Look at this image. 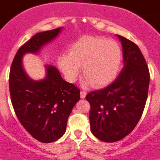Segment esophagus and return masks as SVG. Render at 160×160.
I'll return each mask as SVG.
<instances>
[{
  "mask_svg": "<svg viewBox=\"0 0 160 160\" xmlns=\"http://www.w3.org/2000/svg\"><path fill=\"white\" fill-rule=\"evenodd\" d=\"M87 91H84V90H82V91H81L80 92V96H81L82 98H84L85 97H86V95H87Z\"/></svg>",
  "mask_w": 160,
  "mask_h": 160,
  "instance_id": "34e87169",
  "label": "esophagus"
}]
</instances>
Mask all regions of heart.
Returning a JSON list of instances; mask_svg holds the SVG:
<instances>
[{
  "label": "heart",
  "mask_w": 160,
  "mask_h": 160,
  "mask_svg": "<svg viewBox=\"0 0 160 160\" xmlns=\"http://www.w3.org/2000/svg\"><path fill=\"white\" fill-rule=\"evenodd\" d=\"M122 62V50L116 42L97 36H84L71 45L68 54L58 58V65L66 78L74 82L82 72L84 84L107 86L116 77Z\"/></svg>",
  "instance_id": "obj_1"
}]
</instances>
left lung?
<instances>
[{
  "mask_svg": "<svg viewBox=\"0 0 160 160\" xmlns=\"http://www.w3.org/2000/svg\"><path fill=\"white\" fill-rule=\"evenodd\" d=\"M118 37L122 46V70L108 87L86 96L90 104L91 132L106 142L121 140L136 127L149 87V70L139 48L127 38Z\"/></svg>",
  "mask_w": 160,
  "mask_h": 160,
  "instance_id": "8db88e82",
  "label": "left lung"
}]
</instances>
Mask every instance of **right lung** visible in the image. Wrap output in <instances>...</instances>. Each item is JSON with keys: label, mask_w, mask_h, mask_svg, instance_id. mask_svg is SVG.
I'll return each mask as SVG.
<instances>
[{"label": "right lung", "mask_w": 160, "mask_h": 160, "mask_svg": "<svg viewBox=\"0 0 160 160\" xmlns=\"http://www.w3.org/2000/svg\"><path fill=\"white\" fill-rule=\"evenodd\" d=\"M61 30L62 27L32 37L18 50L9 72L11 102L17 117L33 138L46 143L64 135L69 115L80 98V90L63 80L57 68L49 65L46 66V78L33 81L24 70L22 57L39 52Z\"/></svg>", "instance_id": "add662e5"}]
</instances>
